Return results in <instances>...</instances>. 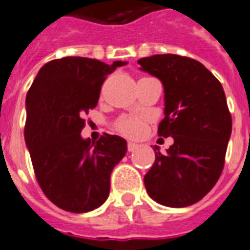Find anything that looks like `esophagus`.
<instances>
[{"mask_svg":"<svg viewBox=\"0 0 250 250\" xmlns=\"http://www.w3.org/2000/svg\"><path fill=\"white\" fill-rule=\"evenodd\" d=\"M137 147H138V145L134 142H127V151H134Z\"/></svg>","mask_w":250,"mask_h":250,"instance_id":"34e87169","label":"esophagus"}]
</instances>
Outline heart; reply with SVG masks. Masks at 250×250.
Returning <instances> with one entry per match:
<instances>
[{"instance_id": "obj_1", "label": "heart", "mask_w": 250, "mask_h": 250, "mask_svg": "<svg viewBox=\"0 0 250 250\" xmlns=\"http://www.w3.org/2000/svg\"><path fill=\"white\" fill-rule=\"evenodd\" d=\"M114 127L118 133L124 136L136 138L140 137L146 129V118L142 116H136V114H126L118 118Z\"/></svg>"}]
</instances>
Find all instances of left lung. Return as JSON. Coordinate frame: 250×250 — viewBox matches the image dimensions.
<instances>
[{"mask_svg":"<svg viewBox=\"0 0 250 250\" xmlns=\"http://www.w3.org/2000/svg\"><path fill=\"white\" fill-rule=\"evenodd\" d=\"M141 69L165 88V118L158 136L172 137L167 153L155 147L144 178L150 198L167 207L196 203L216 185L224 168L232 116L220 82L200 62L162 54L142 58Z\"/></svg>","mask_w":250,"mask_h":250,"instance_id":"8db88e82","label":"left lung"}]
</instances>
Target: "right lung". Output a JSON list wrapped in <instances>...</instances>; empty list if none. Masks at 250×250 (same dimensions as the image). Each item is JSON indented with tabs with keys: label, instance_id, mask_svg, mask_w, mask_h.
Here are the masks:
<instances>
[{
	"label": "right lung",
	"instance_id": "right-lung-1",
	"mask_svg": "<svg viewBox=\"0 0 250 250\" xmlns=\"http://www.w3.org/2000/svg\"><path fill=\"white\" fill-rule=\"evenodd\" d=\"M125 62L65 56L39 69L26 96L25 141L35 178L56 207L83 213L100 207L110 172L126 153V141L106 134L83 140L84 114L97 105L106 76Z\"/></svg>",
	"mask_w": 250,
	"mask_h": 250
}]
</instances>
